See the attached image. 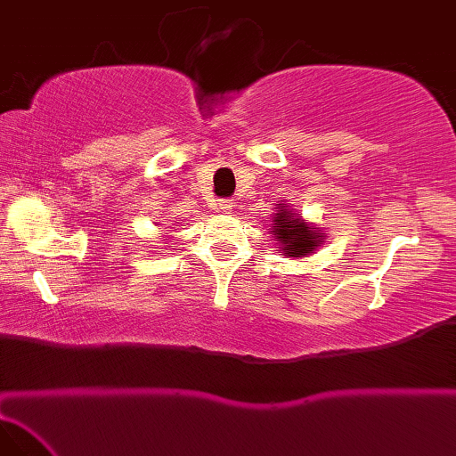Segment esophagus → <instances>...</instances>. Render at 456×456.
<instances>
[{
  "instance_id": "1",
  "label": "esophagus",
  "mask_w": 456,
  "mask_h": 456,
  "mask_svg": "<svg viewBox=\"0 0 456 456\" xmlns=\"http://www.w3.org/2000/svg\"><path fill=\"white\" fill-rule=\"evenodd\" d=\"M217 208H219V211H231V201L229 200H219V203H217Z\"/></svg>"
}]
</instances>
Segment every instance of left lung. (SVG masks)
Wrapping results in <instances>:
<instances>
[{
	"label": "left lung",
	"mask_w": 456,
	"mask_h": 456,
	"mask_svg": "<svg viewBox=\"0 0 456 456\" xmlns=\"http://www.w3.org/2000/svg\"><path fill=\"white\" fill-rule=\"evenodd\" d=\"M274 237L284 245L286 256H305V253H312L317 247V237L323 233H315L312 227L304 225L302 221L296 217V213H288L280 209L274 217Z\"/></svg>",
	"instance_id": "obj_1"
}]
</instances>
